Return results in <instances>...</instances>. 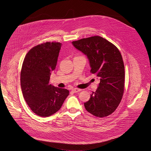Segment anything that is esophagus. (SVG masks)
Instances as JSON below:
<instances>
[{"label":"esophagus","mask_w":151,"mask_h":151,"mask_svg":"<svg viewBox=\"0 0 151 151\" xmlns=\"http://www.w3.org/2000/svg\"><path fill=\"white\" fill-rule=\"evenodd\" d=\"M81 89L79 88H74L72 89V92H73L74 93H76V92H80L81 91Z\"/></svg>","instance_id":"esophagus-1"}]
</instances>
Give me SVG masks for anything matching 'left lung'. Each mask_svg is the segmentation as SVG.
Listing matches in <instances>:
<instances>
[{"mask_svg": "<svg viewBox=\"0 0 151 151\" xmlns=\"http://www.w3.org/2000/svg\"><path fill=\"white\" fill-rule=\"evenodd\" d=\"M73 46L86 55L100 82L95 92L84 103L87 111L97 117L112 114L122 101L124 89V65L118 48L98 36L73 41Z\"/></svg>", "mask_w": 151, "mask_h": 151, "instance_id": "8db88e82", "label": "left lung"}]
</instances>
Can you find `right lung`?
Instances as JSON below:
<instances>
[{"label": "right lung", "mask_w": 151, "mask_h": 151, "mask_svg": "<svg viewBox=\"0 0 151 151\" xmlns=\"http://www.w3.org/2000/svg\"><path fill=\"white\" fill-rule=\"evenodd\" d=\"M61 48L60 42L39 44L27 53L22 64V94L29 107L40 116L47 117L57 112L69 95L68 90L49 84Z\"/></svg>", "instance_id": "obj_1"}]
</instances>
